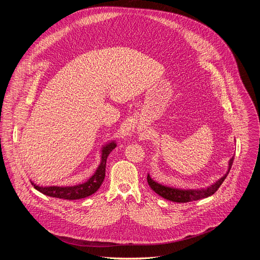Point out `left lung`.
Returning a JSON list of instances; mask_svg holds the SVG:
<instances>
[{
	"instance_id": "8db88e82",
	"label": "left lung",
	"mask_w": 260,
	"mask_h": 260,
	"mask_svg": "<svg viewBox=\"0 0 260 260\" xmlns=\"http://www.w3.org/2000/svg\"><path fill=\"white\" fill-rule=\"evenodd\" d=\"M234 157H232L231 160L229 161V169L228 172L222 176L219 180H217L215 183L210 185L209 187L206 188H198V189H180V188H176V187H170L162 185L156 181H154L149 175H147V183L151 186V188L154 190L155 193H157L159 196L163 197L167 200L174 201V202H189V201H195L199 199L207 198L209 196H212L214 193H216V190L220 187L224 179L226 178V176L232 168V165H233Z\"/></svg>"
}]
</instances>
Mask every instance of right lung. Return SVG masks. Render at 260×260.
I'll return each mask as SVG.
<instances>
[{"label":"right lung","mask_w":260,"mask_h":260,"mask_svg":"<svg viewBox=\"0 0 260 260\" xmlns=\"http://www.w3.org/2000/svg\"><path fill=\"white\" fill-rule=\"evenodd\" d=\"M116 146H117L116 142L112 141L102 147L100 166L98 167L95 173L84 183L74 185V186H45V187L39 186L34 182H31V184L37 190H39L40 193H42L49 197L67 199V200H76V199L88 197L97 192L99 187L101 186L105 177L106 159Z\"/></svg>","instance_id":"obj_1"}]
</instances>
